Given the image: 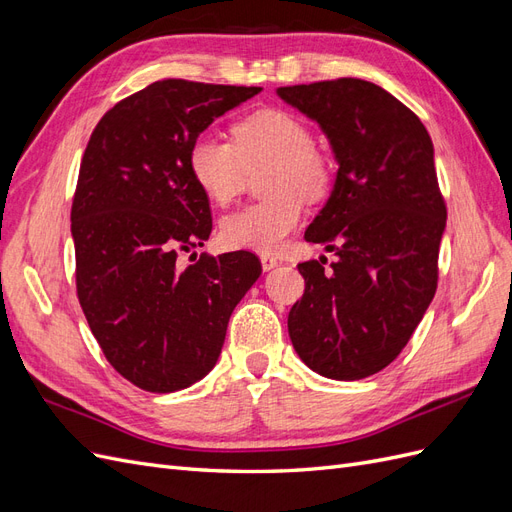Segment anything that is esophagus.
Segmentation results:
<instances>
[{"mask_svg":"<svg viewBox=\"0 0 512 512\" xmlns=\"http://www.w3.org/2000/svg\"><path fill=\"white\" fill-rule=\"evenodd\" d=\"M260 265H262V271H271V269L277 267V258L273 254H262Z\"/></svg>","mask_w":512,"mask_h":512,"instance_id":"1","label":"esophagus"}]
</instances>
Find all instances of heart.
<instances>
[{"label":"heart","instance_id":"1","mask_svg":"<svg viewBox=\"0 0 512 512\" xmlns=\"http://www.w3.org/2000/svg\"><path fill=\"white\" fill-rule=\"evenodd\" d=\"M232 143L213 134L194 138L188 168L211 203L226 207L237 200L252 175L262 177V203L230 213L220 224V237L232 250L277 252L299 226L303 200H320L333 185V162L312 130L294 113L260 108L230 128Z\"/></svg>","mask_w":512,"mask_h":512}]
</instances>
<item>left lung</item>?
Listing matches in <instances>:
<instances>
[{
  "mask_svg": "<svg viewBox=\"0 0 512 512\" xmlns=\"http://www.w3.org/2000/svg\"><path fill=\"white\" fill-rule=\"evenodd\" d=\"M277 96L318 121L339 164L327 205L305 239L337 262L299 265L301 301L288 314L301 361L331 380H361L397 359L438 288L446 205L433 143L389 91L337 79L280 87Z\"/></svg>",
  "mask_w": 512,
  "mask_h": 512,
  "instance_id": "obj_1",
  "label": "left lung"
}]
</instances>
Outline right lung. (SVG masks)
Instances as JSON below:
<instances>
[{"label": "right lung", "instance_id": "right-lung-1", "mask_svg": "<svg viewBox=\"0 0 512 512\" xmlns=\"http://www.w3.org/2000/svg\"><path fill=\"white\" fill-rule=\"evenodd\" d=\"M258 91L156 81L91 132L70 213L76 294L106 361L143 391L173 393L205 378L232 309L260 277L252 252L181 262L213 226L188 168L190 145Z\"/></svg>", "mask_w": 512, "mask_h": 512}]
</instances>
